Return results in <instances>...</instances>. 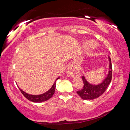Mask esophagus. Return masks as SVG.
<instances>
[{
	"instance_id": "1",
	"label": "esophagus",
	"mask_w": 130,
	"mask_h": 130,
	"mask_svg": "<svg viewBox=\"0 0 130 130\" xmlns=\"http://www.w3.org/2000/svg\"><path fill=\"white\" fill-rule=\"evenodd\" d=\"M66 73H67V76L69 77H76L78 76L79 74H80L78 70H77L72 67H69L67 68Z\"/></svg>"
}]
</instances>
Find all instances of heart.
<instances>
[{"instance_id":"heart-1","label":"heart","mask_w":130,"mask_h":130,"mask_svg":"<svg viewBox=\"0 0 130 130\" xmlns=\"http://www.w3.org/2000/svg\"><path fill=\"white\" fill-rule=\"evenodd\" d=\"M87 45L88 47H92V46H93V44H92V43L91 42H88L87 43Z\"/></svg>"}]
</instances>
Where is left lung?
<instances>
[{"label":"left lung","mask_w":130,"mask_h":130,"mask_svg":"<svg viewBox=\"0 0 130 130\" xmlns=\"http://www.w3.org/2000/svg\"><path fill=\"white\" fill-rule=\"evenodd\" d=\"M109 61V71L108 76L102 83L99 85H94L90 84L87 82L84 76H82V79L84 83V86L82 89L77 91L79 96L84 100H93L100 96L106 91L108 86L111 83L112 80V67L111 60L110 57H108Z\"/></svg>","instance_id":"obj_1"}]
</instances>
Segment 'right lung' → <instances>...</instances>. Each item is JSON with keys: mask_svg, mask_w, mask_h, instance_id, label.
<instances>
[{"mask_svg": "<svg viewBox=\"0 0 130 130\" xmlns=\"http://www.w3.org/2000/svg\"><path fill=\"white\" fill-rule=\"evenodd\" d=\"M59 78H60V77H58L56 79L54 84L53 85V86L49 91L43 94H39V95H31V94H29L26 93V92L23 91L20 88H19V90H20L21 93L23 94V95L25 96L27 99L31 101V102L34 103H41L45 102V101L49 100L54 94L55 92V88H56V81Z\"/></svg>", "mask_w": 130, "mask_h": 130, "instance_id": "1", "label": "right lung"}]
</instances>
